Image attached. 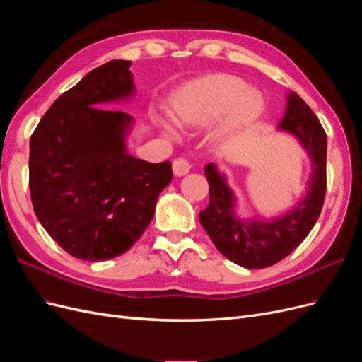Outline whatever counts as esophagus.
<instances>
[{
  "label": "esophagus",
  "instance_id": "1",
  "mask_svg": "<svg viewBox=\"0 0 362 362\" xmlns=\"http://www.w3.org/2000/svg\"><path fill=\"white\" fill-rule=\"evenodd\" d=\"M190 163L184 158H177L172 163V169L173 173L177 175V177H184V175H187L190 172Z\"/></svg>",
  "mask_w": 362,
  "mask_h": 362
}]
</instances>
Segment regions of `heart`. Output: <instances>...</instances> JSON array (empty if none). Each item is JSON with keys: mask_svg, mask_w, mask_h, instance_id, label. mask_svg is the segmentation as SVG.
I'll use <instances>...</instances> for the list:
<instances>
[{"mask_svg": "<svg viewBox=\"0 0 362 362\" xmlns=\"http://www.w3.org/2000/svg\"><path fill=\"white\" fill-rule=\"evenodd\" d=\"M264 96L234 75L216 74L182 86L170 100L173 120L184 127L213 125L210 139L228 141L254 125L264 112ZM161 133L177 140L180 133L168 116H156Z\"/></svg>", "mask_w": 362, "mask_h": 362, "instance_id": "heart-1", "label": "heart"}]
</instances>
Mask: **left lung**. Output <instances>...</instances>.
I'll return each instance as SVG.
<instances>
[{
    "mask_svg": "<svg viewBox=\"0 0 362 362\" xmlns=\"http://www.w3.org/2000/svg\"><path fill=\"white\" fill-rule=\"evenodd\" d=\"M278 131L293 136L311 160V173L302 198L273 217H242L226 173L214 163L205 166L210 204L199 221L222 255L245 269H264L290 255L310 234L320 216L326 192L325 129L302 98L290 92Z\"/></svg>",
    "mask_w": 362,
    "mask_h": 362,
    "instance_id": "8db88e82",
    "label": "left lung"
}]
</instances>
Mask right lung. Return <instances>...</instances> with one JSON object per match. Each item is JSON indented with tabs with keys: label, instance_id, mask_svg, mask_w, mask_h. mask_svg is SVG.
Segmentation results:
<instances>
[{
	"label": "right lung",
	"instance_id": "right-lung-1",
	"mask_svg": "<svg viewBox=\"0 0 362 362\" xmlns=\"http://www.w3.org/2000/svg\"><path fill=\"white\" fill-rule=\"evenodd\" d=\"M129 60H112L60 95L30 139L35 213L75 258L105 261L124 254L151 223L172 181L170 161L148 163L127 148L134 117L107 110L136 86Z\"/></svg>",
	"mask_w": 362,
	"mask_h": 362
}]
</instances>
